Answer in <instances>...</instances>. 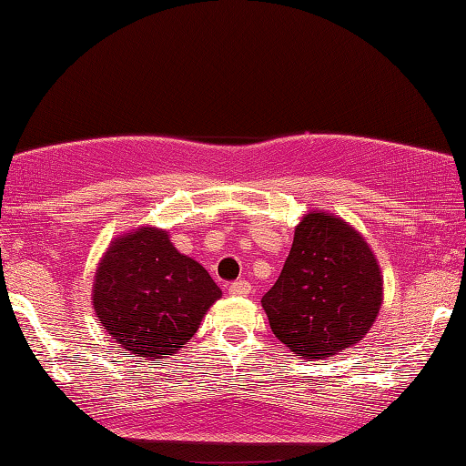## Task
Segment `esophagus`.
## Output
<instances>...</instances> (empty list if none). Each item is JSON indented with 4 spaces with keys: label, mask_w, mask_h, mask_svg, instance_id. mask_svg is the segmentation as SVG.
Masks as SVG:
<instances>
[{
    "label": "esophagus",
    "mask_w": 466,
    "mask_h": 466,
    "mask_svg": "<svg viewBox=\"0 0 466 466\" xmlns=\"http://www.w3.org/2000/svg\"><path fill=\"white\" fill-rule=\"evenodd\" d=\"M228 291H230V296H236V298L248 296L250 294V283L244 281V279H238V281L230 283V288H228Z\"/></svg>",
    "instance_id": "1"
}]
</instances>
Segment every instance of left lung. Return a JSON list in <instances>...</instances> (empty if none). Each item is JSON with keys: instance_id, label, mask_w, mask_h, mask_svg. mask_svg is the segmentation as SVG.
<instances>
[{"instance_id": "1", "label": "left lung", "mask_w": 466, "mask_h": 466, "mask_svg": "<svg viewBox=\"0 0 466 466\" xmlns=\"http://www.w3.org/2000/svg\"><path fill=\"white\" fill-rule=\"evenodd\" d=\"M382 271L364 236L343 218L309 211L275 286L261 304L273 335L304 360L350 350L376 322Z\"/></svg>"}]
</instances>
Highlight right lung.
Instances as JSON below:
<instances>
[{
  "instance_id": "obj_1",
  "label": "right lung",
  "mask_w": 466,
  "mask_h": 466,
  "mask_svg": "<svg viewBox=\"0 0 466 466\" xmlns=\"http://www.w3.org/2000/svg\"><path fill=\"white\" fill-rule=\"evenodd\" d=\"M222 289L167 230L139 226L110 240L92 283V309L129 358L160 361L188 343Z\"/></svg>"
}]
</instances>
